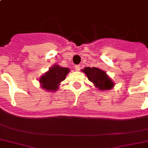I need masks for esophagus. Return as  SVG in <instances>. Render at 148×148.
<instances>
[{
	"label": "esophagus",
	"mask_w": 148,
	"mask_h": 148,
	"mask_svg": "<svg viewBox=\"0 0 148 148\" xmlns=\"http://www.w3.org/2000/svg\"><path fill=\"white\" fill-rule=\"evenodd\" d=\"M74 69H75L76 71H79L80 70V69H81V65H76V66L74 67Z\"/></svg>",
	"instance_id": "obj_1"
}]
</instances>
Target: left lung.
I'll use <instances>...</instances> for the list:
<instances>
[{
	"label": "left lung",
	"instance_id": "8db88e82",
	"mask_svg": "<svg viewBox=\"0 0 148 148\" xmlns=\"http://www.w3.org/2000/svg\"><path fill=\"white\" fill-rule=\"evenodd\" d=\"M83 71L87 75L88 80L93 83L98 89L109 90L114 86V83L109 78L106 72L96 67H86Z\"/></svg>",
	"mask_w": 148,
	"mask_h": 148
}]
</instances>
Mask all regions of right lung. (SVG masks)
I'll return each mask as SVG.
<instances>
[{
    "instance_id": "1",
    "label": "right lung",
    "mask_w": 148,
    "mask_h": 148,
    "mask_svg": "<svg viewBox=\"0 0 148 148\" xmlns=\"http://www.w3.org/2000/svg\"><path fill=\"white\" fill-rule=\"evenodd\" d=\"M69 72V69L67 68H62L57 65L53 66L40 77L41 86L47 91H56L58 88L59 84L65 79Z\"/></svg>"
}]
</instances>
